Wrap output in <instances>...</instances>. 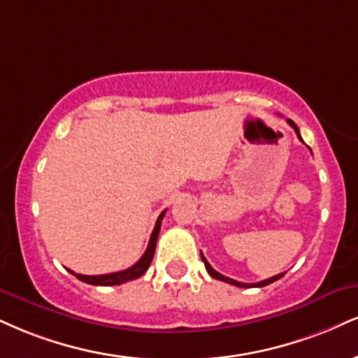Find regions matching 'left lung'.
<instances>
[{
  "label": "left lung",
  "mask_w": 358,
  "mask_h": 358,
  "mask_svg": "<svg viewBox=\"0 0 358 358\" xmlns=\"http://www.w3.org/2000/svg\"><path fill=\"white\" fill-rule=\"evenodd\" d=\"M287 122H288V124H290L292 128H294L295 133H296V136L300 138V141H303V140H302V136H300L299 127H296V124H295L294 122H292V120H287ZM200 255H201V260H203V264H205V268H206V272H208L210 275H212L213 278H217V280H222V282H225V283H230V285H235V287H240V288H248V287H265V285H270V283H273L275 280L282 278L283 275H285V272H283V273H278V275H275V277H272V278L262 280V282H258V283H242V282H236V280H234V278H228V277H225V275L218 273L217 270H215L213 266L210 265L208 262H206V258L203 257V253L200 252Z\"/></svg>",
  "instance_id": "1"
}]
</instances>
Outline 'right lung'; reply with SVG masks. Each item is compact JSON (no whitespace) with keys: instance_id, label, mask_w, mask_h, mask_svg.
<instances>
[{"instance_id":"obj_1","label":"right lung","mask_w":358,"mask_h":358,"mask_svg":"<svg viewBox=\"0 0 358 358\" xmlns=\"http://www.w3.org/2000/svg\"><path fill=\"white\" fill-rule=\"evenodd\" d=\"M166 212V210H165ZM165 212H162L160 217H158L157 223H155V228L152 231V236H150L148 247H146L143 257L136 262L135 265H131L130 268L122 270V272H113V273H106V275H81V273H75L73 270H68V272L75 275L76 278L81 280V282L90 283V285H101V287H111V285H122L124 282H130V280L140 278L146 270H148L150 264H152L153 255H155V247H157V240H158V234H160L162 228V220Z\"/></svg>"}]
</instances>
